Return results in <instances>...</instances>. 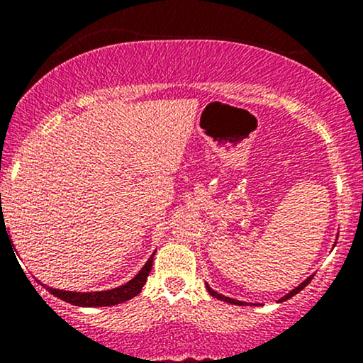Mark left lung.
I'll return each mask as SVG.
<instances>
[{
    "label": "left lung",
    "instance_id": "1",
    "mask_svg": "<svg viewBox=\"0 0 363 363\" xmlns=\"http://www.w3.org/2000/svg\"><path fill=\"white\" fill-rule=\"evenodd\" d=\"M312 277H314V274H312ZM312 277H309V278H307V280H306V281H302V283H301V285H298V286H295V289H294V290H291V291H289V294H286V295H285V297H281V298H280V301H278V302H283V301H289V298H290V297H294V295H295V294H298V291H301V290H303V289H306V286H307V285H309V281L312 280ZM206 290H208V291H210V295H211V297L218 298V301H223V302H228V303H234V306H244V303H245V302H242V301H235V298H230V297H225V295H222V294H218V291H215L213 289H210V285H208V283H206Z\"/></svg>",
    "mask_w": 363,
    "mask_h": 363
}]
</instances>
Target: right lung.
<instances>
[{
  "label": "right lung",
  "mask_w": 363,
  "mask_h": 363,
  "mask_svg": "<svg viewBox=\"0 0 363 363\" xmlns=\"http://www.w3.org/2000/svg\"><path fill=\"white\" fill-rule=\"evenodd\" d=\"M153 256L155 252L150 256V259L145 262L143 268L140 269V273L136 274L133 280H129L124 285L118 286V289L112 290H102V291H68V290H57L51 289V286H45L54 297L61 298V301L73 303V306L78 307H109V306H118V303H123L129 301V298L136 297L140 294L143 285L147 283V278L150 272H152L153 266Z\"/></svg>",
  "instance_id": "add662e5"
}]
</instances>
